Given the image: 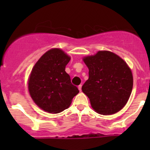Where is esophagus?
Returning <instances> with one entry per match:
<instances>
[{
  "label": "esophagus",
  "instance_id": "esophagus-1",
  "mask_svg": "<svg viewBox=\"0 0 150 150\" xmlns=\"http://www.w3.org/2000/svg\"><path fill=\"white\" fill-rule=\"evenodd\" d=\"M78 89H79V91H80V92H81V91H82V85H79L78 86Z\"/></svg>",
  "mask_w": 150,
  "mask_h": 150
}]
</instances>
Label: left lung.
Segmentation results:
<instances>
[{
  "label": "left lung",
  "mask_w": 150,
  "mask_h": 150,
  "mask_svg": "<svg viewBox=\"0 0 150 150\" xmlns=\"http://www.w3.org/2000/svg\"><path fill=\"white\" fill-rule=\"evenodd\" d=\"M83 61L89 68V79L82 87L91 106L101 115H111L128 102L133 85L127 63L111 51H99Z\"/></svg>",
  "instance_id": "obj_1"
}]
</instances>
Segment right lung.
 <instances>
[{"label":"right lung","instance_id":"obj_1","mask_svg":"<svg viewBox=\"0 0 150 150\" xmlns=\"http://www.w3.org/2000/svg\"><path fill=\"white\" fill-rule=\"evenodd\" d=\"M70 58L59 49H52L39 58L31 72L28 82L35 104L50 113H58L70 106L79 93L65 71Z\"/></svg>","mask_w":150,"mask_h":150}]
</instances>
